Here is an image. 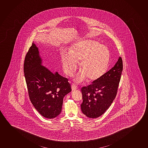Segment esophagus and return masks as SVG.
I'll use <instances>...</instances> for the list:
<instances>
[{"mask_svg":"<svg viewBox=\"0 0 148 148\" xmlns=\"http://www.w3.org/2000/svg\"><path fill=\"white\" fill-rule=\"evenodd\" d=\"M71 88H72V90H76L77 89V86L75 84H72L71 86Z\"/></svg>","mask_w":148,"mask_h":148,"instance_id":"34e87169","label":"esophagus"}]
</instances>
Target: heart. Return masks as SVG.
Wrapping results in <instances>:
<instances>
[{
  "label": "heart",
  "instance_id": "heart-1",
  "mask_svg": "<svg viewBox=\"0 0 148 148\" xmlns=\"http://www.w3.org/2000/svg\"><path fill=\"white\" fill-rule=\"evenodd\" d=\"M110 58L108 48L97 41L86 40L72 45L69 54L63 53L61 60L64 72L72 76L81 61L80 71L75 80L82 82L88 78L89 81H95L101 78L107 71Z\"/></svg>",
  "mask_w": 148,
  "mask_h": 148
}]
</instances>
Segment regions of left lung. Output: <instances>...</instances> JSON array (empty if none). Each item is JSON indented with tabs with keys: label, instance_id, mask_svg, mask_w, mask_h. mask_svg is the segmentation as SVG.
Wrapping results in <instances>:
<instances>
[{
	"label": "left lung",
	"instance_id": "8db88e82",
	"mask_svg": "<svg viewBox=\"0 0 148 148\" xmlns=\"http://www.w3.org/2000/svg\"><path fill=\"white\" fill-rule=\"evenodd\" d=\"M123 61L119 57L114 67L92 84L82 88V113L90 118L102 115L116 98L123 71Z\"/></svg>",
	"mask_w": 148,
	"mask_h": 148
}]
</instances>
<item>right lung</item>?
<instances>
[{"label": "right lung", "instance_id": "obj_1", "mask_svg": "<svg viewBox=\"0 0 148 148\" xmlns=\"http://www.w3.org/2000/svg\"><path fill=\"white\" fill-rule=\"evenodd\" d=\"M24 73L30 101L36 110L47 119L58 116L63 99L71 91V85L67 78L42 64L34 42L25 58Z\"/></svg>", "mask_w": 148, "mask_h": 148}]
</instances>
